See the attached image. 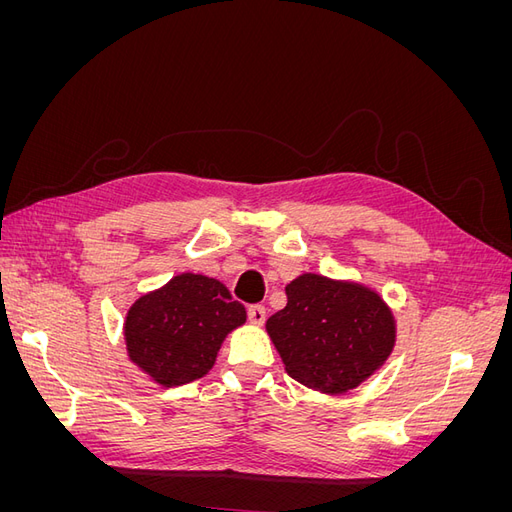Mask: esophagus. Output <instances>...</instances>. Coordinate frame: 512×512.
<instances>
[{
	"instance_id": "esophagus-1",
	"label": "esophagus",
	"mask_w": 512,
	"mask_h": 512,
	"mask_svg": "<svg viewBox=\"0 0 512 512\" xmlns=\"http://www.w3.org/2000/svg\"><path fill=\"white\" fill-rule=\"evenodd\" d=\"M247 318H250L252 324H262L267 318V309L265 305H250L247 307Z\"/></svg>"
}]
</instances>
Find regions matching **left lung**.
<instances>
[{"mask_svg":"<svg viewBox=\"0 0 512 512\" xmlns=\"http://www.w3.org/2000/svg\"><path fill=\"white\" fill-rule=\"evenodd\" d=\"M286 297L267 333L288 376L309 389H356L393 352L395 318L376 290L303 273L286 286Z\"/></svg>","mask_w":512,"mask_h":512,"instance_id":"8db88e82","label":"left lung"}]
</instances>
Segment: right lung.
<instances>
[{"label": "right lung", "mask_w": 512, "mask_h": 512, "mask_svg": "<svg viewBox=\"0 0 512 512\" xmlns=\"http://www.w3.org/2000/svg\"><path fill=\"white\" fill-rule=\"evenodd\" d=\"M245 322V307L207 275L181 273L143 294L123 322L128 356L162 386L203 378L224 337Z\"/></svg>", "instance_id": "obj_1"}]
</instances>
